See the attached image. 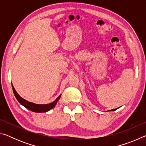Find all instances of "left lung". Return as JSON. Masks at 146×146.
Masks as SVG:
<instances>
[{
	"mask_svg": "<svg viewBox=\"0 0 146 146\" xmlns=\"http://www.w3.org/2000/svg\"><path fill=\"white\" fill-rule=\"evenodd\" d=\"M117 110V109H115V110H111V111H115V110Z\"/></svg>",
	"mask_w": 146,
	"mask_h": 146,
	"instance_id": "left-lung-1",
	"label": "left lung"
}]
</instances>
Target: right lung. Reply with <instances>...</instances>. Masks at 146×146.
I'll list each match as a JSON object with an SVG mask.
<instances>
[{
  "label": "right lung",
  "instance_id": "1",
  "mask_svg": "<svg viewBox=\"0 0 146 146\" xmlns=\"http://www.w3.org/2000/svg\"><path fill=\"white\" fill-rule=\"evenodd\" d=\"M12 88H13L14 95L15 96L16 98L17 99V100L19 101V103L23 105V106H24L26 108L28 109V110L31 111L36 112V113H44V112L48 111L50 110L51 109H52L55 107V105L56 104V102H58V100L60 99V98L61 97V95H60L55 101H54L53 102L48 104H36L29 102L28 101H26V100L23 99V98L20 97L19 94L17 93V91H15V90L13 85H12Z\"/></svg>",
  "mask_w": 146,
  "mask_h": 146
}]
</instances>
